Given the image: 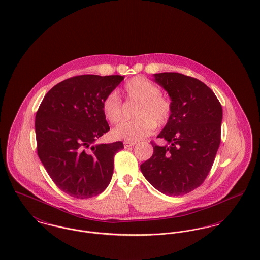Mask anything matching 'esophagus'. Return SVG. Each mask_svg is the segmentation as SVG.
<instances>
[{
    "instance_id": "34e87169",
    "label": "esophagus",
    "mask_w": 260,
    "mask_h": 260,
    "mask_svg": "<svg viewBox=\"0 0 260 260\" xmlns=\"http://www.w3.org/2000/svg\"><path fill=\"white\" fill-rule=\"evenodd\" d=\"M135 144H136V143H129V142H124V143H123V145H124L125 148H128V147H131V146H134Z\"/></svg>"
}]
</instances>
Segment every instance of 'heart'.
<instances>
[{
	"mask_svg": "<svg viewBox=\"0 0 260 260\" xmlns=\"http://www.w3.org/2000/svg\"><path fill=\"white\" fill-rule=\"evenodd\" d=\"M127 99L138 102L134 120L123 122L113 132L116 140L136 143L151 135L155 126L167 125L173 116L172 101L161 94L157 85L144 77H136L129 80L123 87ZM102 111L106 119L116 124L122 118L121 101L116 91L109 92L102 102Z\"/></svg>",
	"mask_w": 260,
	"mask_h": 260,
	"instance_id": "1",
	"label": "heart"
}]
</instances>
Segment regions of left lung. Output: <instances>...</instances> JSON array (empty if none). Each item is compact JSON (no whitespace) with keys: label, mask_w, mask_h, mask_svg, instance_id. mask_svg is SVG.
<instances>
[{"label":"left lung","mask_w":260,"mask_h":260,"mask_svg":"<svg viewBox=\"0 0 260 260\" xmlns=\"http://www.w3.org/2000/svg\"><path fill=\"white\" fill-rule=\"evenodd\" d=\"M173 103V116L151 143L153 153L141 165L148 182L168 196H183L206 178L220 144L222 108L214 92L200 80L178 73L154 74Z\"/></svg>","instance_id":"obj_1"}]
</instances>
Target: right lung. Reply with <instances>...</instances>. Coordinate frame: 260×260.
<instances>
[{
	"instance_id": "right-lung-1",
	"label": "right lung",
	"mask_w": 260,
	"mask_h": 260,
	"mask_svg": "<svg viewBox=\"0 0 260 260\" xmlns=\"http://www.w3.org/2000/svg\"><path fill=\"white\" fill-rule=\"evenodd\" d=\"M122 76L83 75L52 87L36 114L38 155L60 190L76 199L102 193L111 182L121 142L95 144L110 131L104 98Z\"/></svg>"
}]
</instances>
